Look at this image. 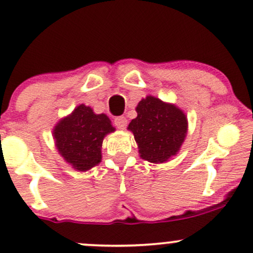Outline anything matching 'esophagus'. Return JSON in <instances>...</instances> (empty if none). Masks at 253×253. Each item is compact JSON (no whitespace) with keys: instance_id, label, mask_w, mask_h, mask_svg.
<instances>
[{"instance_id":"1","label":"esophagus","mask_w":253,"mask_h":253,"mask_svg":"<svg viewBox=\"0 0 253 253\" xmlns=\"http://www.w3.org/2000/svg\"><path fill=\"white\" fill-rule=\"evenodd\" d=\"M114 125L119 129H125L127 126V119L125 117H117L114 119Z\"/></svg>"}]
</instances>
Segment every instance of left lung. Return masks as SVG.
<instances>
[{
    "instance_id": "obj_1",
    "label": "left lung",
    "mask_w": 253,
    "mask_h": 253,
    "mask_svg": "<svg viewBox=\"0 0 253 253\" xmlns=\"http://www.w3.org/2000/svg\"><path fill=\"white\" fill-rule=\"evenodd\" d=\"M138 117L128 125L143 159L164 163L178 152L187 135V118L173 104L147 96L136 107Z\"/></svg>"
}]
</instances>
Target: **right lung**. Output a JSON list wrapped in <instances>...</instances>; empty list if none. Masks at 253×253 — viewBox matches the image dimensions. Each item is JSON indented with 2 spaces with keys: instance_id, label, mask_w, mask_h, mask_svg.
<instances>
[{
  "instance_id": "obj_1",
  "label": "right lung",
  "mask_w": 253,
  "mask_h": 253,
  "mask_svg": "<svg viewBox=\"0 0 253 253\" xmlns=\"http://www.w3.org/2000/svg\"><path fill=\"white\" fill-rule=\"evenodd\" d=\"M113 130L107 115L95 114L90 107L81 104L57 124L53 135L63 158L75 169L86 171L101 162L103 138Z\"/></svg>"
}]
</instances>
